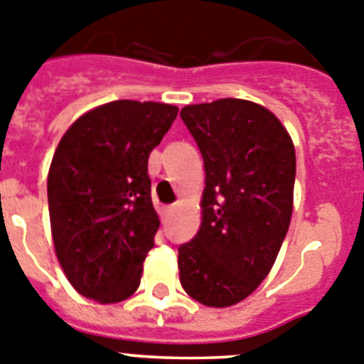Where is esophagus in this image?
<instances>
[{"instance_id":"esophagus-1","label":"esophagus","mask_w":364,"mask_h":364,"mask_svg":"<svg viewBox=\"0 0 364 364\" xmlns=\"http://www.w3.org/2000/svg\"><path fill=\"white\" fill-rule=\"evenodd\" d=\"M174 210H176V206H166V208H165V210H163V219H166V218H168V215H172V214H174Z\"/></svg>"}]
</instances>
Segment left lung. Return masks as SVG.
<instances>
[{"mask_svg": "<svg viewBox=\"0 0 364 364\" xmlns=\"http://www.w3.org/2000/svg\"><path fill=\"white\" fill-rule=\"evenodd\" d=\"M181 119L205 163L201 228L179 245V279L206 306H230L268 276L292 218L296 150L270 110L245 100L188 105Z\"/></svg>", "mask_w": 364, "mask_h": 364, "instance_id": "obj_1", "label": "left lung"}]
</instances>
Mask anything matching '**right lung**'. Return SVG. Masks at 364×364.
I'll return each instance as SVG.
<instances>
[{
  "instance_id": "1",
  "label": "right lung",
  "mask_w": 364,
  "mask_h": 364,
  "mask_svg": "<svg viewBox=\"0 0 364 364\" xmlns=\"http://www.w3.org/2000/svg\"><path fill=\"white\" fill-rule=\"evenodd\" d=\"M178 107L119 100L83 114L65 132L48 170L55 255L81 296L117 303L139 287L159 219L149 156Z\"/></svg>"
}]
</instances>
